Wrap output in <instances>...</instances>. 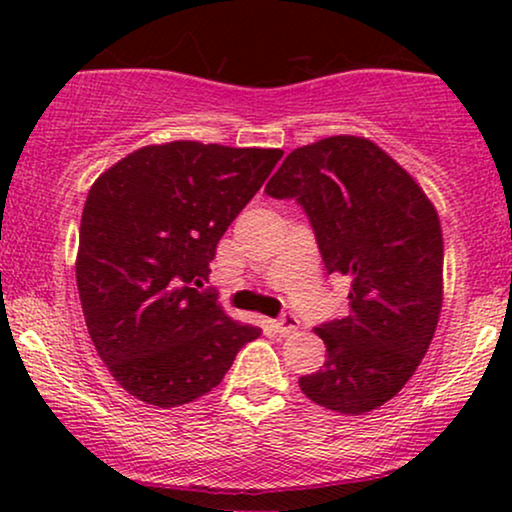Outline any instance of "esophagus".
Returning <instances> with one entry per match:
<instances>
[{
	"label": "esophagus",
	"instance_id": "obj_1",
	"mask_svg": "<svg viewBox=\"0 0 512 512\" xmlns=\"http://www.w3.org/2000/svg\"><path fill=\"white\" fill-rule=\"evenodd\" d=\"M298 326H300V321H298V317L293 312H282V314H279L277 331L282 333V335H289L293 331H298Z\"/></svg>",
	"mask_w": 512,
	"mask_h": 512
}]
</instances>
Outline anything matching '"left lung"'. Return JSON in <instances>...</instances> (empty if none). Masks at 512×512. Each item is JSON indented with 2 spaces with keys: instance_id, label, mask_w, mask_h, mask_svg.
<instances>
[{
  "instance_id": "8db88e82",
  "label": "left lung",
  "mask_w": 512,
  "mask_h": 512,
  "mask_svg": "<svg viewBox=\"0 0 512 512\" xmlns=\"http://www.w3.org/2000/svg\"><path fill=\"white\" fill-rule=\"evenodd\" d=\"M296 200L328 275L352 279L349 312L317 328L321 370L300 377L310 401L363 415L415 375L443 303V235L415 179L380 146L338 135L300 146L265 186Z\"/></svg>"
}]
</instances>
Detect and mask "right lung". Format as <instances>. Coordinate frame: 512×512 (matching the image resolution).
I'll use <instances>...</instances> for the list:
<instances>
[{
    "label": "right lung",
    "mask_w": 512,
    "mask_h": 512,
    "mask_svg": "<svg viewBox=\"0 0 512 512\" xmlns=\"http://www.w3.org/2000/svg\"><path fill=\"white\" fill-rule=\"evenodd\" d=\"M282 156L200 142L144 146L90 188L76 256L83 317L104 366L139 401L174 408L200 398L261 335L200 286L216 244Z\"/></svg>",
    "instance_id": "obj_1"
}]
</instances>
